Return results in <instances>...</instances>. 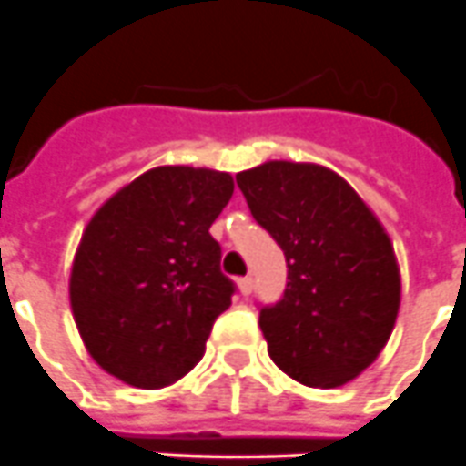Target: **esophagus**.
Segmentation results:
<instances>
[{"mask_svg":"<svg viewBox=\"0 0 466 466\" xmlns=\"http://www.w3.org/2000/svg\"><path fill=\"white\" fill-rule=\"evenodd\" d=\"M238 289H240L242 296H249L254 289V279L252 278H240L238 279Z\"/></svg>","mask_w":466,"mask_h":466,"instance_id":"obj_1","label":"esophagus"}]
</instances>
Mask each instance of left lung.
<instances>
[{
    "label": "left lung",
    "mask_w": 466,
    "mask_h": 466,
    "mask_svg": "<svg viewBox=\"0 0 466 466\" xmlns=\"http://www.w3.org/2000/svg\"><path fill=\"white\" fill-rule=\"evenodd\" d=\"M236 182L289 268L282 300L258 315L270 360L300 385H345L378 360L397 322L401 275L385 226L317 163L268 160Z\"/></svg>",
    "instance_id": "1"
}]
</instances>
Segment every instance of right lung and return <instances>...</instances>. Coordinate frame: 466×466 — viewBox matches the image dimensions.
<instances>
[{
    "instance_id": "obj_1",
    "label": "right lung",
    "mask_w": 466,
    "mask_h": 466,
    "mask_svg": "<svg viewBox=\"0 0 466 466\" xmlns=\"http://www.w3.org/2000/svg\"><path fill=\"white\" fill-rule=\"evenodd\" d=\"M233 188L228 172L160 166L93 214L74 254L69 303L88 355L109 376L158 390L203 360L236 291L209 236Z\"/></svg>"
}]
</instances>
